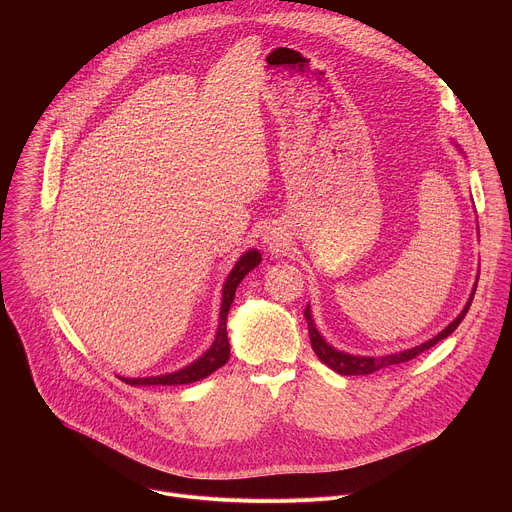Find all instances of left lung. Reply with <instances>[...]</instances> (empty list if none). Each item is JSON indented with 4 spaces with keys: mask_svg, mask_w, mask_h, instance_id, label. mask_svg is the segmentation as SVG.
<instances>
[{
    "mask_svg": "<svg viewBox=\"0 0 512 512\" xmlns=\"http://www.w3.org/2000/svg\"><path fill=\"white\" fill-rule=\"evenodd\" d=\"M474 294H476V289L472 291V296H470L468 304L464 306L462 314H460L446 330H442L440 334L433 336L431 340H427V342H423V344H419V346H415V348L403 350V352H399V354L379 356V358H375V356H352V354H346V352H340V350L332 348V346L320 336V332L316 330L314 320H312V314H310V306H306L304 316H306V322H308V332H310L312 348H314L316 356L326 364V367H330V369L336 371L338 375H371V373L381 371V369H385V367H393V364L407 362V360L419 356L423 350L435 346L440 340L448 338V336L460 326V322L464 320V316L468 314V310H470V306H472V300H474Z\"/></svg>",
    "mask_w": 512,
    "mask_h": 512,
    "instance_id": "1",
    "label": "left lung"
}]
</instances>
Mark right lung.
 Here are the masks:
<instances>
[{
    "label": "right lung",
    "instance_id": "add662e5",
    "mask_svg": "<svg viewBox=\"0 0 512 512\" xmlns=\"http://www.w3.org/2000/svg\"><path fill=\"white\" fill-rule=\"evenodd\" d=\"M261 261L259 251H247L237 265L233 267V271L229 273L225 287H223V306H221V322H218V330H216V338L212 342V346L192 364H188L186 369H180L178 373L172 375H162V377H145V379H123L127 385L131 387H152V385H188L194 381H200L208 375H212L216 369H221L223 364L229 360V336H227V314L231 310V304L235 300V291L239 287V283L243 281V277L255 269Z\"/></svg>",
    "mask_w": 512,
    "mask_h": 512
}]
</instances>
